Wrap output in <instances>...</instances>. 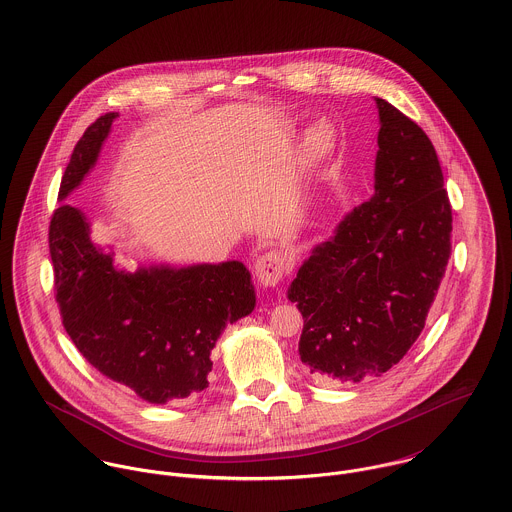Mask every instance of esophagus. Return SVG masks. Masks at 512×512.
<instances>
[{"mask_svg":"<svg viewBox=\"0 0 512 512\" xmlns=\"http://www.w3.org/2000/svg\"><path fill=\"white\" fill-rule=\"evenodd\" d=\"M256 280L262 286H278L284 278V260L278 254H264L254 264Z\"/></svg>","mask_w":512,"mask_h":512,"instance_id":"obj_1","label":"esophagus"}]
</instances>
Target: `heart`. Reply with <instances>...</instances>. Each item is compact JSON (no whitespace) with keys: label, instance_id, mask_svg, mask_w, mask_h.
<instances>
[{"label":"heart","instance_id":"b5f03b06","mask_svg":"<svg viewBox=\"0 0 512 512\" xmlns=\"http://www.w3.org/2000/svg\"><path fill=\"white\" fill-rule=\"evenodd\" d=\"M327 146H329V130L325 126H315L307 136V149L313 153H319Z\"/></svg>","mask_w":512,"mask_h":512}]
</instances>
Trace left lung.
<instances>
[{"instance_id": "obj_1", "label": "left lung", "mask_w": 512, "mask_h": 512, "mask_svg": "<svg viewBox=\"0 0 512 512\" xmlns=\"http://www.w3.org/2000/svg\"><path fill=\"white\" fill-rule=\"evenodd\" d=\"M376 106L374 197L313 250L288 290L303 315L299 359L327 382H361L400 363L451 256L438 153L414 120L382 98Z\"/></svg>"}]
</instances>
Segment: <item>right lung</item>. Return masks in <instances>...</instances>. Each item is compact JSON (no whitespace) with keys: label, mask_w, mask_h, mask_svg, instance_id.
Wrapping results in <instances>:
<instances>
[{"label":"right lung","mask_w":512,"mask_h":512,"mask_svg":"<svg viewBox=\"0 0 512 512\" xmlns=\"http://www.w3.org/2000/svg\"><path fill=\"white\" fill-rule=\"evenodd\" d=\"M116 118L118 112L100 116L78 140L61 201L94 165ZM49 252L59 313L80 355L151 404L207 388L222 329L256 303L240 262L118 272L112 258L92 246L84 215L69 203L51 217Z\"/></svg>","instance_id":"1"}]
</instances>
